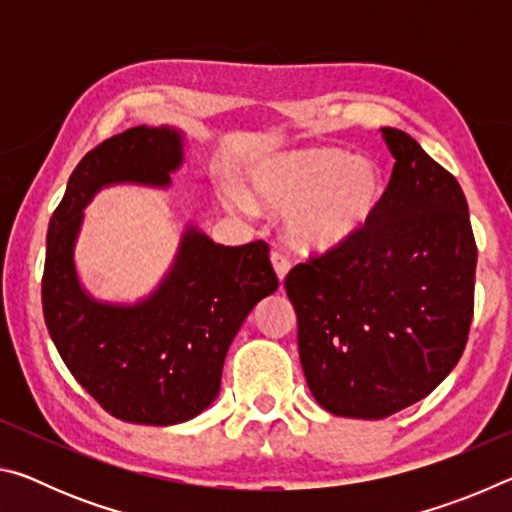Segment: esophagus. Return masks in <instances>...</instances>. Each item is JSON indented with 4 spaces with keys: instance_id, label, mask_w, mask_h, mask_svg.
Listing matches in <instances>:
<instances>
[{
    "instance_id": "1",
    "label": "esophagus",
    "mask_w": 512,
    "mask_h": 512,
    "mask_svg": "<svg viewBox=\"0 0 512 512\" xmlns=\"http://www.w3.org/2000/svg\"><path fill=\"white\" fill-rule=\"evenodd\" d=\"M271 264H273V268H275V275H277V280H280V282L284 284V277H287L289 268H291L289 259L284 257L282 253H273V255H271Z\"/></svg>"
}]
</instances>
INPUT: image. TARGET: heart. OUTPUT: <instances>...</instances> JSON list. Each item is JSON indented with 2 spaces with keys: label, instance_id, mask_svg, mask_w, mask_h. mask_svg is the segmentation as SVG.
I'll return each mask as SVG.
<instances>
[{
  "label": "heart",
  "instance_id": "1",
  "mask_svg": "<svg viewBox=\"0 0 512 512\" xmlns=\"http://www.w3.org/2000/svg\"><path fill=\"white\" fill-rule=\"evenodd\" d=\"M246 189H225L232 210L284 214V232L305 253L325 255L366 237L386 198L379 162L334 146L284 151L246 171Z\"/></svg>",
  "mask_w": 512,
  "mask_h": 512
}]
</instances>
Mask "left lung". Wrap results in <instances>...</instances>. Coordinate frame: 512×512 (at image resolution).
<instances>
[{"instance_id":"1","label":"left lung","mask_w":512,"mask_h":512,"mask_svg":"<svg viewBox=\"0 0 512 512\" xmlns=\"http://www.w3.org/2000/svg\"><path fill=\"white\" fill-rule=\"evenodd\" d=\"M381 135L395 167L375 225L284 282L311 395L361 420L427 397L461 359L474 314L476 244L461 185L409 133Z\"/></svg>"}]
</instances>
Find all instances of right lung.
I'll return each mask as SVG.
<instances>
[{"label":"right lung","mask_w":512,"mask_h":512,"mask_svg":"<svg viewBox=\"0 0 512 512\" xmlns=\"http://www.w3.org/2000/svg\"><path fill=\"white\" fill-rule=\"evenodd\" d=\"M185 162V133L137 126L90 151L49 221L42 311L76 381L110 415L169 427L196 418L221 388L223 361L259 300L277 289L268 246H221L187 223L173 264L149 296L103 302L76 271L85 207L110 185L167 189Z\"/></svg>","instance_id":"right-lung-1"}]
</instances>
